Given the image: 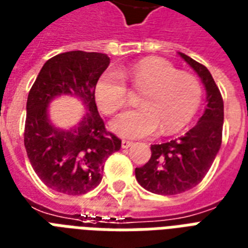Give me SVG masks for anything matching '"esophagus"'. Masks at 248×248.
<instances>
[{
	"instance_id": "1",
	"label": "esophagus",
	"mask_w": 248,
	"mask_h": 248,
	"mask_svg": "<svg viewBox=\"0 0 248 248\" xmlns=\"http://www.w3.org/2000/svg\"><path fill=\"white\" fill-rule=\"evenodd\" d=\"M132 145H133V142H132V141H129V140H123V141H122V148L123 149L131 148Z\"/></svg>"
}]
</instances>
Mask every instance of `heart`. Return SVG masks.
<instances>
[{"label":"heart","mask_w":248,"mask_h":248,"mask_svg":"<svg viewBox=\"0 0 248 248\" xmlns=\"http://www.w3.org/2000/svg\"><path fill=\"white\" fill-rule=\"evenodd\" d=\"M142 91L139 108L120 113L111 129L122 137L141 139L159 131L165 135L180 131L200 108L202 87L197 78L179 72L162 59H144L131 66L104 72L95 83L98 107L112 115L128 102L129 89Z\"/></svg>","instance_id":"heart-1"}]
</instances>
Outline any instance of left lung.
<instances>
[{
    "mask_svg": "<svg viewBox=\"0 0 248 248\" xmlns=\"http://www.w3.org/2000/svg\"><path fill=\"white\" fill-rule=\"evenodd\" d=\"M179 55L205 86V112L184 136L152 145L150 159L135 171L136 179L145 189L167 196L196 187L209 171L222 142L223 100L218 87L204 65L184 53Z\"/></svg>",
    "mask_w": 248,
    "mask_h": 248,
    "instance_id": "left-lung-1",
    "label": "left lung"
}]
</instances>
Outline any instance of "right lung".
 I'll return each instance as SVG.
<instances>
[{"mask_svg": "<svg viewBox=\"0 0 248 248\" xmlns=\"http://www.w3.org/2000/svg\"><path fill=\"white\" fill-rule=\"evenodd\" d=\"M104 53L70 51L43 65L27 98L25 148L30 163L46 187L65 195H83L100 183L104 162L120 150L122 140L108 132L96 108L94 89L108 68ZM76 95L89 111L72 130H57L46 116L55 96Z\"/></svg>", "mask_w": 248, "mask_h": 248, "instance_id": "add662e5", "label": "right lung"}]
</instances>
